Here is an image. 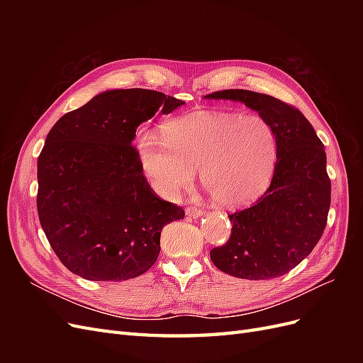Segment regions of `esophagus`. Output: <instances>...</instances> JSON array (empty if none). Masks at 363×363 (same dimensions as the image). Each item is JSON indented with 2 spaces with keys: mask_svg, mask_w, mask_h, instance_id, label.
Returning <instances> with one entry per match:
<instances>
[{
  "mask_svg": "<svg viewBox=\"0 0 363 363\" xmlns=\"http://www.w3.org/2000/svg\"><path fill=\"white\" fill-rule=\"evenodd\" d=\"M204 212L201 211V208H196V207H188L186 208V215L188 216H192V218H200Z\"/></svg>",
  "mask_w": 363,
  "mask_h": 363,
  "instance_id": "esophagus-1",
  "label": "esophagus"
}]
</instances>
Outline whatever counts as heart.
<instances>
[{
	"label": "heart",
	"mask_w": 363,
	"mask_h": 363,
	"mask_svg": "<svg viewBox=\"0 0 363 363\" xmlns=\"http://www.w3.org/2000/svg\"><path fill=\"white\" fill-rule=\"evenodd\" d=\"M163 136L140 131L138 159L152 189L164 200L201 184L223 208L256 201L268 189L277 162L276 131L260 115L195 111L164 123Z\"/></svg>",
	"instance_id": "1"
}]
</instances>
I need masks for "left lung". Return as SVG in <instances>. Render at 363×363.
<instances>
[{
	"mask_svg": "<svg viewBox=\"0 0 363 363\" xmlns=\"http://www.w3.org/2000/svg\"><path fill=\"white\" fill-rule=\"evenodd\" d=\"M206 98L245 104L268 121L277 138L269 188L256 204L228 215L232 235L211 251V259L233 277H280L309 256L324 233L332 186L323 142L298 108L271 95L227 89Z\"/></svg>",
	"mask_w": 363,
	"mask_h": 363,
	"instance_id": "8db88e82",
	"label": "left lung"
}]
</instances>
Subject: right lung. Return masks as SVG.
Listing matches in <instances>:
<instances>
[{"instance_id": "obj_1", "label": "right lung", "mask_w": 363, "mask_h": 363, "mask_svg": "<svg viewBox=\"0 0 363 363\" xmlns=\"http://www.w3.org/2000/svg\"><path fill=\"white\" fill-rule=\"evenodd\" d=\"M183 104L157 91L112 89L52 125L38 159V213L71 272L123 281L155 265L162 228L184 211L151 189L131 142L157 111Z\"/></svg>"}]
</instances>
